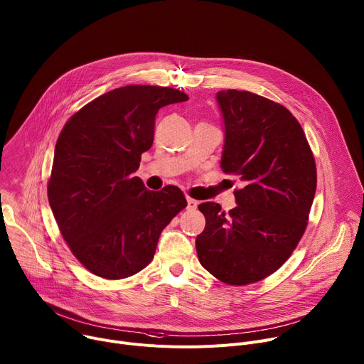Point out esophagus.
Segmentation results:
<instances>
[{"label": "esophagus", "instance_id": "1", "mask_svg": "<svg viewBox=\"0 0 364 364\" xmlns=\"http://www.w3.org/2000/svg\"><path fill=\"white\" fill-rule=\"evenodd\" d=\"M186 203H188V210H195L198 207V200L196 199H192V198H186Z\"/></svg>", "mask_w": 364, "mask_h": 364}]
</instances>
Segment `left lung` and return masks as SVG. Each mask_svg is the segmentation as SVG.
I'll return each instance as SVG.
<instances>
[{
  "mask_svg": "<svg viewBox=\"0 0 364 364\" xmlns=\"http://www.w3.org/2000/svg\"><path fill=\"white\" fill-rule=\"evenodd\" d=\"M224 123L221 168L245 186L237 207L199 204L198 259L224 284L259 282L284 264L305 232L316 189L315 160L292 112L249 91L217 92Z\"/></svg>",
  "mask_w": 364,
  "mask_h": 364,
  "instance_id": "obj_1",
  "label": "left lung"
}]
</instances>
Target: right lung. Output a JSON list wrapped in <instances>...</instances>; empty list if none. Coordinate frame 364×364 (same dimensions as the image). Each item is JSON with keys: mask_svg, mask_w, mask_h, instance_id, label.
<instances>
[{"mask_svg": "<svg viewBox=\"0 0 364 364\" xmlns=\"http://www.w3.org/2000/svg\"><path fill=\"white\" fill-rule=\"evenodd\" d=\"M179 90L127 85L75 112L62 129L49 204L73 256L104 279L144 269L172 218L186 207L173 185L149 191L133 173L154 137L157 111L188 101Z\"/></svg>", "mask_w": 364, "mask_h": 364, "instance_id": "right-lung-1", "label": "right lung"}]
</instances>
